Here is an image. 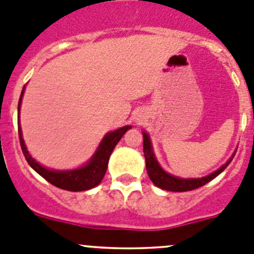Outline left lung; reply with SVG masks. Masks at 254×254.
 <instances>
[{"label":"left lung","mask_w":254,"mask_h":254,"mask_svg":"<svg viewBox=\"0 0 254 254\" xmlns=\"http://www.w3.org/2000/svg\"><path fill=\"white\" fill-rule=\"evenodd\" d=\"M143 153H144V158H146L147 173H148L152 182H153L157 187L162 188V190H172V192H186V190H195V188L202 187V186H204L206 183H208L209 181L216 178L219 173L223 172L234 157V156L232 157V158L227 162L226 165L222 166L219 170H217L216 172L211 173V175L206 176V177L193 178V180H190H190H182V178H178L172 175H168V173H166L165 171L159 167L156 158H154L153 152H152L151 141H149V137L146 132H143Z\"/></svg>","instance_id":"1"}]
</instances>
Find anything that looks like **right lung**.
I'll list each match as a JSON object with an SVG mask.
<instances>
[{
    "instance_id": "right-lung-1",
    "label": "right lung",
    "mask_w": 254,
    "mask_h": 254,
    "mask_svg": "<svg viewBox=\"0 0 254 254\" xmlns=\"http://www.w3.org/2000/svg\"><path fill=\"white\" fill-rule=\"evenodd\" d=\"M23 89H25V87H23ZM23 89L22 92H21L20 101H18V115H20V106L21 100H22L23 96ZM129 128H131V126H126V127H122V128L117 129V131L110 132V133L106 134V137L103 138V141L101 142L100 147H98L95 156L92 157V159H91L84 167L73 171H64H64H61V172L59 171V172H57V171L47 170V168L38 165L37 162L30 156V153H28L27 148H26L25 146V142H23L20 122H18V137H20L21 149H22L26 161L28 162V165H30L38 175L42 176V177L45 178L46 181H48L51 185L56 186V187L61 188V190L78 192V190H86L100 185L103 176H105L106 171H107L108 159H110V156L111 153H112L113 148H115L116 144L120 142V139L122 138L123 134L127 132V129Z\"/></svg>"
}]
</instances>
